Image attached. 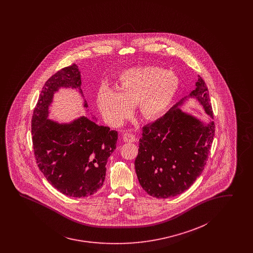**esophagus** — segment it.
Wrapping results in <instances>:
<instances>
[{
	"instance_id": "esophagus-1",
	"label": "esophagus",
	"mask_w": 253,
	"mask_h": 253,
	"mask_svg": "<svg viewBox=\"0 0 253 253\" xmlns=\"http://www.w3.org/2000/svg\"><path fill=\"white\" fill-rule=\"evenodd\" d=\"M123 141L126 143H132L134 141H136V137L134 134L130 133V132H125L123 135Z\"/></svg>"
}]
</instances>
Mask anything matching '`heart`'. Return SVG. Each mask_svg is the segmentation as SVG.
<instances>
[{
	"instance_id": "obj_1",
	"label": "heart",
	"mask_w": 253,
	"mask_h": 253,
	"mask_svg": "<svg viewBox=\"0 0 253 253\" xmlns=\"http://www.w3.org/2000/svg\"><path fill=\"white\" fill-rule=\"evenodd\" d=\"M118 88L101 85L97 103L108 123L120 126L130 115L133 104L146 120L161 116L170 105L179 89L178 77L158 67L126 69L119 76Z\"/></svg>"
}]
</instances>
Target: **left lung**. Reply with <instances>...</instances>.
<instances>
[{
    "instance_id": "1",
    "label": "left lung",
    "mask_w": 253,
    "mask_h": 253,
    "mask_svg": "<svg viewBox=\"0 0 253 253\" xmlns=\"http://www.w3.org/2000/svg\"><path fill=\"white\" fill-rule=\"evenodd\" d=\"M197 99L211 120L203 122L179 107ZM207 85L198 77L196 89L155 123L143 128L134 161L143 189L157 199L175 197L187 190L201 174L214 136V123Z\"/></svg>"
}]
</instances>
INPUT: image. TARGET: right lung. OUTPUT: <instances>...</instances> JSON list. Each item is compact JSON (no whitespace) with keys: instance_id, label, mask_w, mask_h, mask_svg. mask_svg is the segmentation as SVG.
I'll return each mask as SVG.
<instances>
[{"instance_id":"1","label":"right lung","mask_w":253,"mask_h":253,"mask_svg":"<svg viewBox=\"0 0 253 253\" xmlns=\"http://www.w3.org/2000/svg\"><path fill=\"white\" fill-rule=\"evenodd\" d=\"M81 71L76 64L64 68L51 77L42 87L31 121L34 155L46 180L62 194L84 198L102 187L106 165L116 149L118 131L82 116L70 123L49 119L55 92L61 88L73 89L84 98Z\"/></svg>"}]
</instances>
